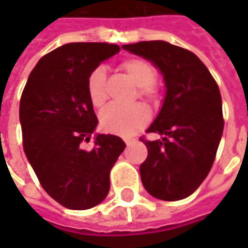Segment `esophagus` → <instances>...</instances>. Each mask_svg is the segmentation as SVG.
Wrapping results in <instances>:
<instances>
[{
	"instance_id": "1",
	"label": "esophagus",
	"mask_w": 248,
	"mask_h": 248,
	"mask_svg": "<svg viewBox=\"0 0 248 248\" xmlns=\"http://www.w3.org/2000/svg\"><path fill=\"white\" fill-rule=\"evenodd\" d=\"M124 142H125V145H127V146H129V145H132V143L135 142V139H125Z\"/></svg>"
}]
</instances>
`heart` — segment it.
Masks as SVG:
<instances>
[{
  "instance_id": "b5f03b06",
  "label": "heart",
  "mask_w": 248,
  "mask_h": 248,
  "mask_svg": "<svg viewBox=\"0 0 248 248\" xmlns=\"http://www.w3.org/2000/svg\"><path fill=\"white\" fill-rule=\"evenodd\" d=\"M121 70L138 87L139 96L148 100L157 99V90L155 87L157 73L152 63L140 58H131L121 63ZM87 90L91 103L95 108H102L108 100L105 67H95L90 73L87 80ZM149 119V110L140 103H134L128 106H120L113 103L105 108L99 114L102 129L123 137H129L138 132L139 129L148 124Z\"/></svg>"
}]
</instances>
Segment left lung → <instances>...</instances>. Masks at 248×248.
<instances>
[{"mask_svg":"<svg viewBox=\"0 0 248 248\" xmlns=\"http://www.w3.org/2000/svg\"><path fill=\"white\" fill-rule=\"evenodd\" d=\"M163 74L166 96L148 132L163 138L142 142L148 157L140 179L150 195L176 202L190 196L208 175L224 131L221 92L195 53L167 41L123 45Z\"/></svg>","mask_w":248,"mask_h":248,"instance_id":"1","label":"left lung"}]
</instances>
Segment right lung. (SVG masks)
<instances>
[{
  "instance_id": "obj_1",
  "label": "right lung",
  "mask_w": 248,
  "mask_h": 248,
  "mask_svg": "<svg viewBox=\"0 0 248 248\" xmlns=\"http://www.w3.org/2000/svg\"><path fill=\"white\" fill-rule=\"evenodd\" d=\"M119 52L116 44H64L38 61L20 98L26 157L44 190L70 210H88L106 199L110 170L125 149L110 134H96L93 149H82L98 125L88 76Z\"/></svg>"
}]
</instances>
